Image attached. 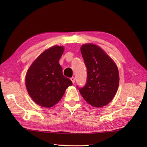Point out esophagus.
Here are the masks:
<instances>
[{"instance_id": "1", "label": "esophagus", "mask_w": 147, "mask_h": 147, "mask_svg": "<svg viewBox=\"0 0 147 147\" xmlns=\"http://www.w3.org/2000/svg\"><path fill=\"white\" fill-rule=\"evenodd\" d=\"M71 82H72V83H73V84L75 83V78H74V77H73V78H71Z\"/></svg>"}]
</instances>
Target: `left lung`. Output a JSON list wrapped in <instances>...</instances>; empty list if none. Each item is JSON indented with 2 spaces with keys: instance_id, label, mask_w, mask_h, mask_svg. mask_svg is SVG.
I'll use <instances>...</instances> for the list:
<instances>
[{
  "instance_id": "left-lung-1",
  "label": "left lung",
  "mask_w": 147,
  "mask_h": 147,
  "mask_svg": "<svg viewBox=\"0 0 147 147\" xmlns=\"http://www.w3.org/2000/svg\"><path fill=\"white\" fill-rule=\"evenodd\" d=\"M80 51L87 68V82L79 91L93 107H104L112 100L117 92L119 74L117 65L95 43H85Z\"/></svg>"
}]
</instances>
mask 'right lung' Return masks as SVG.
Listing matches in <instances>:
<instances>
[{
    "label": "right lung",
    "mask_w": 147,
    "mask_h": 147,
    "mask_svg": "<svg viewBox=\"0 0 147 147\" xmlns=\"http://www.w3.org/2000/svg\"><path fill=\"white\" fill-rule=\"evenodd\" d=\"M63 46H52L38 55L28 69L25 84L30 97L36 104L50 108L58 103L65 90L73 85L62 74L59 61Z\"/></svg>",
    "instance_id": "1"
}]
</instances>
